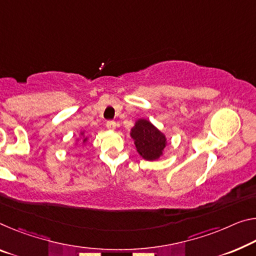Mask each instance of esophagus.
Masks as SVG:
<instances>
[{"label": "esophagus", "mask_w": 256, "mask_h": 256, "mask_svg": "<svg viewBox=\"0 0 256 256\" xmlns=\"http://www.w3.org/2000/svg\"><path fill=\"white\" fill-rule=\"evenodd\" d=\"M106 126L108 130H115L116 128V123L114 120H108L106 123Z\"/></svg>", "instance_id": "34e87169"}]
</instances>
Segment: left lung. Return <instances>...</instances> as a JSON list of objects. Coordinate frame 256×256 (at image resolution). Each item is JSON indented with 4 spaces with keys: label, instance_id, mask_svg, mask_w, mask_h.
<instances>
[{
    "label": "left lung",
    "instance_id": "1",
    "mask_svg": "<svg viewBox=\"0 0 256 256\" xmlns=\"http://www.w3.org/2000/svg\"><path fill=\"white\" fill-rule=\"evenodd\" d=\"M131 138L134 140L136 152L146 160H156L163 155L166 147L165 136L149 120L140 118L131 130Z\"/></svg>",
    "mask_w": 256,
    "mask_h": 256
}]
</instances>
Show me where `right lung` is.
I'll return each instance as SVG.
<instances>
[{"mask_svg":"<svg viewBox=\"0 0 256 256\" xmlns=\"http://www.w3.org/2000/svg\"><path fill=\"white\" fill-rule=\"evenodd\" d=\"M80 134H84V133L83 132H80ZM86 141H88V138H84V139H83V142H86Z\"/></svg>","mask_w":256,"mask_h":256,"instance_id":"obj_1","label":"right lung"}]
</instances>
